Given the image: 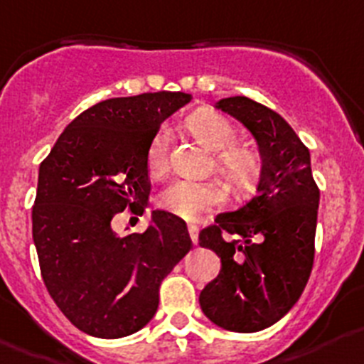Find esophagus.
<instances>
[{"mask_svg": "<svg viewBox=\"0 0 364 364\" xmlns=\"http://www.w3.org/2000/svg\"><path fill=\"white\" fill-rule=\"evenodd\" d=\"M188 232H189V238H191V242L196 245V243H198V228H196V225H193V223H189Z\"/></svg>", "mask_w": 364, "mask_h": 364, "instance_id": "obj_1", "label": "esophagus"}]
</instances>
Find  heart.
I'll return each instance as SVG.
<instances>
[{
	"label": "heart",
	"instance_id": "1",
	"mask_svg": "<svg viewBox=\"0 0 364 364\" xmlns=\"http://www.w3.org/2000/svg\"><path fill=\"white\" fill-rule=\"evenodd\" d=\"M188 128L205 148L216 151V164L222 175L240 191H245L258 180L262 159L247 146L235 144L236 129L231 122L213 109H198L188 119ZM169 132L160 128L149 142L146 166L151 176L164 175L168 169ZM225 200V191L216 182L175 180L156 196V204L184 220H198Z\"/></svg>",
	"mask_w": 364,
	"mask_h": 364
}]
</instances>
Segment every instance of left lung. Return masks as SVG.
Returning <instances> with one entry per match:
<instances>
[{
    "instance_id": "1",
    "label": "left lung",
    "mask_w": 364,
    "mask_h": 364,
    "mask_svg": "<svg viewBox=\"0 0 364 364\" xmlns=\"http://www.w3.org/2000/svg\"><path fill=\"white\" fill-rule=\"evenodd\" d=\"M216 108L252 133L262 171L247 204L220 213L215 225L200 231V247L222 262L220 274L200 292V306L215 325L249 334L279 321L309 282L319 189L309 148L282 115L242 95L220 99ZM223 232L237 238L223 239Z\"/></svg>"
}]
</instances>
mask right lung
I'll return each mask as SVG.
<instances>
[{"label": "right lung", "instance_id": "add662e5", "mask_svg": "<svg viewBox=\"0 0 364 364\" xmlns=\"http://www.w3.org/2000/svg\"><path fill=\"white\" fill-rule=\"evenodd\" d=\"M189 101V93L156 92L97 102L66 126L39 166L32 236L43 282L86 334L117 339L148 325L160 283L191 249L186 222L168 211H153L144 232L112 229L126 208L144 213L149 142Z\"/></svg>", "mask_w": 364, "mask_h": 364}]
</instances>
